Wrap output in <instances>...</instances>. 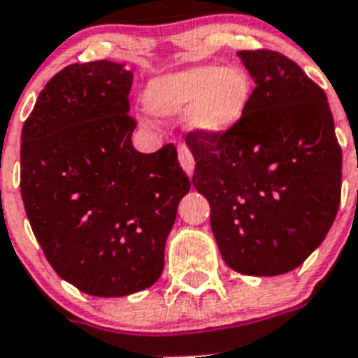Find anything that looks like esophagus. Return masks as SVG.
<instances>
[{"mask_svg": "<svg viewBox=\"0 0 358 358\" xmlns=\"http://www.w3.org/2000/svg\"><path fill=\"white\" fill-rule=\"evenodd\" d=\"M177 152H179V163H181L182 170H185L188 176H192V173H194V166H195V159H194V156H192V150H189L186 145H179Z\"/></svg>", "mask_w": 358, "mask_h": 358, "instance_id": "1", "label": "esophagus"}]
</instances>
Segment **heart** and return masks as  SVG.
<instances>
[{
  "instance_id": "1",
  "label": "heart",
  "mask_w": 358,
  "mask_h": 358,
  "mask_svg": "<svg viewBox=\"0 0 358 358\" xmlns=\"http://www.w3.org/2000/svg\"><path fill=\"white\" fill-rule=\"evenodd\" d=\"M251 78L242 68L195 66L152 78L145 87V106L156 116H188L204 134H224L248 109Z\"/></svg>"
}]
</instances>
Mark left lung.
Instances as JSON below:
<instances>
[{
  "mask_svg": "<svg viewBox=\"0 0 358 358\" xmlns=\"http://www.w3.org/2000/svg\"><path fill=\"white\" fill-rule=\"evenodd\" d=\"M255 80L248 109L224 134L192 131V182L208 199L227 267L278 276L321 245L341 204L343 152L327 94L273 50H242Z\"/></svg>",
  "mask_w": 358,
  "mask_h": 358,
  "instance_id": "left-lung-1",
  "label": "left lung"
}]
</instances>
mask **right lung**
I'll return each instance as SVG.
<instances>
[{"mask_svg": "<svg viewBox=\"0 0 358 358\" xmlns=\"http://www.w3.org/2000/svg\"><path fill=\"white\" fill-rule=\"evenodd\" d=\"M132 73L69 64L44 85L21 132V197L46 260L98 297L148 289L189 179L172 143L132 147Z\"/></svg>", "mask_w": 358, "mask_h": 358, "instance_id": "obj_1", "label": "right lung"}]
</instances>
